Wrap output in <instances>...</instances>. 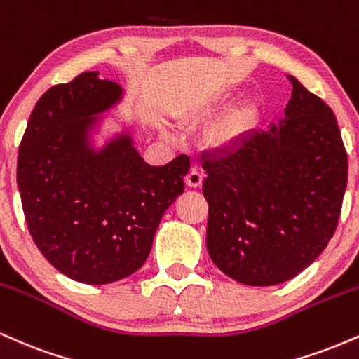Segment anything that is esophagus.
<instances>
[{
  "instance_id": "esophagus-1",
  "label": "esophagus",
  "mask_w": 359,
  "mask_h": 359,
  "mask_svg": "<svg viewBox=\"0 0 359 359\" xmlns=\"http://www.w3.org/2000/svg\"><path fill=\"white\" fill-rule=\"evenodd\" d=\"M185 184L194 189L199 187V185L203 184V174H201L199 170H196V168H192V170L185 175Z\"/></svg>"
}]
</instances>
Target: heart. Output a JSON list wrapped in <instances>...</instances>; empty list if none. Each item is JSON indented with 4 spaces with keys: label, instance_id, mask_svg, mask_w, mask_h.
<instances>
[{
    "label": "heart",
    "instance_id": "b5f03b06",
    "mask_svg": "<svg viewBox=\"0 0 359 359\" xmlns=\"http://www.w3.org/2000/svg\"><path fill=\"white\" fill-rule=\"evenodd\" d=\"M241 133V128H240V123H238V119H226V121H222L219 126L214 130L212 133V140L216 145L219 147H228L231 145L238 140Z\"/></svg>",
    "mask_w": 359,
    "mask_h": 359
}]
</instances>
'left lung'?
<instances>
[{"label":"left lung","instance_id":"left-lung-1","mask_svg":"<svg viewBox=\"0 0 359 359\" xmlns=\"http://www.w3.org/2000/svg\"><path fill=\"white\" fill-rule=\"evenodd\" d=\"M285 118L205 156L209 257L222 273L253 287L294 278L336 231L348 155L332 109L288 76Z\"/></svg>","mask_w":359,"mask_h":359}]
</instances>
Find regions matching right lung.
<instances>
[{
  "mask_svg": "<svg viewBox=\"0 0 359 359\" xmlns=\"http://www.w3.org/2000/svg\"><path fill=\"white\" fill-rule=\"evenodd\" d=\"M123 97L121 86L82 72L40 97L20 143V197L28 231L60 273L89 285L130 277L145 263L156 228L191 158L148 165L130 133L101 150L90 130Z\"/></svg>",
  "mask_w": 359,
  "mask_h": 359,
  "instance_id": "right-lung-1",
  "label": "right lung"
}]
</instances>
